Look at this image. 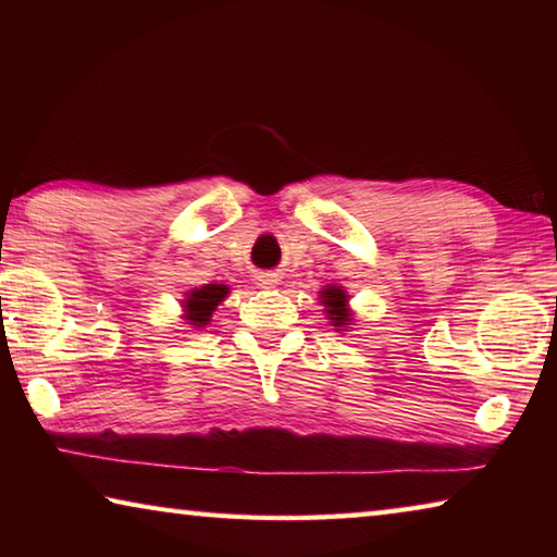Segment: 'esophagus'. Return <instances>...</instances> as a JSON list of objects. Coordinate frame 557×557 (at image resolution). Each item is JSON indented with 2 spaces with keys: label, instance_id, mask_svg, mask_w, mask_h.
I'll return each mask as SVG.
<instances>
[{
  "label": "esophagus",
  "instance_id": "1",
  "mask_svg": "<svg viewBox=\"0 0 557 557\" xmlns=\"http://www.w3.org/2000/svg\"><path fill=\"white\" fill-rule=\"evenodd\" d=\"M256 280H258V285L265 287V289L280 285V275H277V272H260V275H258Z\"/></svg>",
  "mask_w": 557,
  "mask_h": 557
}]
</instances>
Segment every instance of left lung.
<instances>
[{"label": "left lung", "mask_w": 557, "mask_h": 557, "mask_svg": "<svg viewBox=\"0 0 557 557\" xmlns=\"http://www.w3.org/2000/svg\"><path fill=\"white\" fill-rule=\"evenodd\" d=\"M322 305L326 307L324 312L332 319V326H336L338 332H346L351 326V309H348V295L346 289L336 287V285H326L322 289Z\"/></svg>", "instance_id": "1"}]
</instances>
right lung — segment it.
Wrapping results in <instances>:
<instances>
[{
  "label": "right lung",
  "mask_w": 557,
  "mask_h": 557,
  "mask_svg": "<svg viewBox=\"0 0 557 557\" xmlns=\"http://www.w3.org/2000/svg\"><path fill=\"white\" fill-rule=\"evenodd\" d=\"M225 297H228V287L225 285H203L191 289L184 299V319L196 329L206 326L211 322L215 307H219Z\"/></svg>",
  "instance_id": "add662e5"
}]
</instances>
